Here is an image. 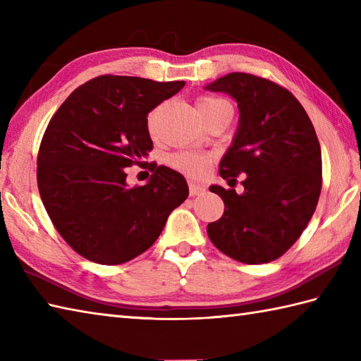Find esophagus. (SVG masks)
Returning a JSON list of instances; mask_svg holds the SVG:
<instances>
[{
  "instance_id": "esophagus-1",
  "label": "esophagus",
  "mask_w": 361,
  "mask_h": 361,
  "mask_svg": "<svg viewBox=\"0 0 361 361\" xmlns=\"http://www.w3.org/2000/svg\"><path fill=\"white\" fill-rule=\"evenodd\" d=\"M189 192L190 195H202L206 192V188L203 185H198V183L190 181L189 183Z\"/></svg>"
}]
</instances>
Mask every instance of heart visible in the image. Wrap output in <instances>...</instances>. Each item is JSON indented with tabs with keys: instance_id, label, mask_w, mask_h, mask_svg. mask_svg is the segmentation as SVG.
<instances>
[{
	"instance_id": "b5f03b06",
	"label": "heart",
	"mask_w": 361,
	"mask_h": 361,
	"mask_svg": "<svg viewBox=\"0 0 361 361\" xmlns=\"http://www.w3.org/2000/svg\"><path fill=\"white\" fill-rule=\"evenodd\" d=\"M225 104L226 102L220 101V99L203 96L198 99L197 109H198V113L203 114L206 111H211L214 109H217V106H221ZM157 126H158V110L152 111L147 118V128H149L150 135L157 133ZM209 164H211L209 155H206V153L192 152V150H181V152H176V153H173V155L169 157V166L175 169V171L192 175V176L203 175L206 171H208Z\"/></svg>"
}]
</instances>
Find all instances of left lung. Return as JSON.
<instances>
[{
    "mask_svg": "<svg viewBox=\"0 0 361 361\" xmlns=\"http://www.w3.org/2000/svg\"><path fill=\"white\" fill-rule=\"evenodd\" d=\"M206 90L233 96L240 121L219 173L231 189L211 186L225 212L208 225L211 242L243 264L281 257L307 226L323 185L321 147L298 99L278 83L248 73H229ZM245 174L244 194L235 178Z\"/></svg>",
    "mask_w": 361,
    "mask_h": 361,
    "instance_id": "obj_1",
    "label": "left lung"
}]
</instances>
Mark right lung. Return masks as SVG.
I'll use <instances>...</instances> for the list:
<instances>
[{"label":"right lung","mask_w":361,"mask_h":361,"mask_svg":"<svg viewBox=\"0 0 361 361\" xmlns=\"http://www.w3.org/2000/svg\"><path fill=\"white\" fill-rule=\"evenodd\" d=\"M185 87L104 74L75 88L54 113L37 155V185L59 234L91 262L119 265L149 250L189 195L181 173L142 161L153 149L147 114ZM145 164L144 187L125 167Z\"/></svg>","instance_id":"add662e5"}]
</instances>
